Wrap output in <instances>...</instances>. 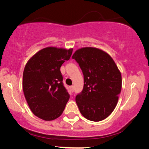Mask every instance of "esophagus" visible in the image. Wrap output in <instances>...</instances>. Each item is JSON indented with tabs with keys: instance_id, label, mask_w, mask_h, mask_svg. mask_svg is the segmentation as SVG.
<instances>
[{
	"instance_id": "34e87169",
	"label": "esophagus",
	"mask_w": 149,
	"mask_h": 149,
	"mask_svg": "<svg viewBox=\"0 0 149 149\" xmlns=\"http://www.w3.org/2000/svg\"><path fill=\"white\" fill-rule=\"evenodd\" d=\"M70 89L71 92L73 93V92L74 91V86H71L70 87Z\"/></svg>"
}]
</instances>
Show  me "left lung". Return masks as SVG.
Returning <instances> with one entry per match:
<instances>
[{"label":"left lung","instance_id":"left-lung-1","mask_svg":"<svg viewBox=\"0 0 149 149\" xmlns=\"http://www.w3.org/2000/svg\"><path fill=\"white\" fill-rule=\"evenodd\" d=\"M84 75V88L75 96L81 115L88 120L107 118L117 105L121 89V75L113 58L93 47L78 49L72 56Z\"/></svg>","mask_w":149,"mask_h":149}]
</instances>
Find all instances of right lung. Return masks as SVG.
I'll list each match as a JSON object with an SVG mask.
<instances>
[{
    "instance_id": "add662e5",
    "label": "right lung",
    "mask_w": 149,
    "mask_h": 149,
    "mask_svg": "<svg viewBox=\"0 0 149 149\" xmlns=\"http://www.w3.org/2000/svg\"><path fill=\"white\" fill-rule=\"evenodd\" d=\"M73 49L47 47L27 63L23 74V91L31 111L46 121L62 114L70 96L65 88L60 68Z\"/></svg>"
}]
</instances>
